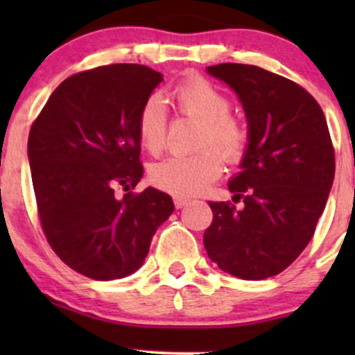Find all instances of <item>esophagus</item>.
<instances>
[{
  "label": "esophagus",
  "mask_w": 355,
  "mask_h": 355,
  "mask_svg": "<svg viewBox=\"0 0 355 355\" xmlns=\"http://www.w3.org/2000/svg\"><path fill=\"white\" fill-rule=\"evenodd\" d=\"M173 202L177 207H184L189 204V198H182V196H173Z\"/></svg>",
  "instance_id": "obj_1"
}]
</instances>
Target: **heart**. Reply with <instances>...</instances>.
Instances as JSON below:
<instances>
[{
	"mask_svg": "<svg viewBox=\"0 0 355 355\" xmlns=\"http://www.w3.org/2000/svg\"><path fill=\"white\" fill-rule=\"evenodd\" d=\"M177 108L185 116L200 120L196 148L191 156H171L149 168L156 187L173 196L200 194L228 164L241 163L249 146V128L237 114L230 113L232 99L216 84L204 77H191L173 89ZM168 111L159 96H149L137 116V137L149 155H159L166 142Z\"/></svg>",
	"mask_w": 355,
	"mask_h": 355,
	"instance_id": "heart-1",
	"label": "heart"
}]
</instances>
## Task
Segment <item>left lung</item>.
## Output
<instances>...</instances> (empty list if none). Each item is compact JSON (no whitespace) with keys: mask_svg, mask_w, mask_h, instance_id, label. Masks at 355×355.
<instances>
[{"mask_svg":"<svg viewBox=\"0 0 355 355\" xmlns=\"http://www.w3.org/2000/svg\"><path fill=\"white\" fill-rule=\"evenodd\" d=\"M241 98L249 125L242 171L228 184L235 207L209 202L204 247L218 268L264 280L288 268L313 239L335 177L327 118L295 82L242 63L207 67Z\"/></svg>","mask_w":355,"mask_h":355,"instance_id":"left-lung-1","label":"left lung"}]
</instances>
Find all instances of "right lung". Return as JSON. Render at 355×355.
<instances>
[{
    "instance_id": "1",
    "label": "right lung",
    "mask_w": 355,
    "mask_h": 355,
    "mask_svg": "<svg viewBox=\"0 0 355 355\" xmlns=\"http://www.w3.org/2000/svg\"><path fill=\"white\" fill-rule=\"evenodd\" d=\"M161 80L159 71L135 63L78 71L55 89L31 127L42 232L63 263L92 280L139 270L157 227L173 213L164 192H134L144 173L137 116Z\"/></svg>"
}]
</instances>
